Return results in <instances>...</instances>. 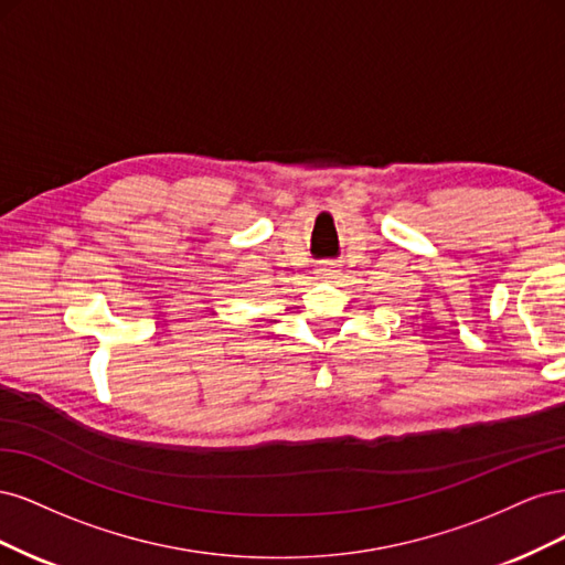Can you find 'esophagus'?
<instances>
[{"mask_svg": "<svg viewBox=\"0 0 565 565\" xmlns=\"http://www.w3.org/2000/svg\"><path fill=\"white\" fill-rule=\"evenodd\" d=\"M318 270H320V276H334V273H337L334 264H322Z\"/></svg>", "mask_w": 565, "mask_h": 565, "instance_id": "obj_1", "label": "esophagus"}]
</instances>
